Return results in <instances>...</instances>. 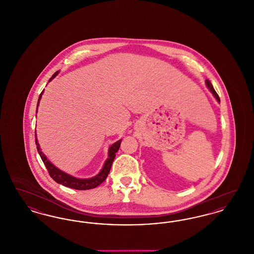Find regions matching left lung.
I'll return each instance as SVG.
<instances>
[{"label":"left lung","instance_id":"1","mask_svg":"<svg viewBox=\"0 0 254 254\" xmlns=\"http://www.w3.org/2000/svg\"><path fill=\"white\" fill-rule=\"evenodd\" d=\"M205 85H206V86L208 87V89L210 90V92L214 95V97L217 99L218 102H220V98H219V96H218L217 93H216V91L214 90V88H213V86H212V85H211V83L208 81V80H206L205 81Z\"/></svg>","mask_w":254,"mask_h":254}]
</instances>
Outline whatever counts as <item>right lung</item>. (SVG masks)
<instances>
[{"label": "right lung", "instance_id": "obj_1", "mask_svg": "<svg viewBox=\"0 0 254 254\" xmlns=\"http://www.w3.org/2000/svg\"><path fill=\"white\" fill-rule=\"evenodd\" d=\"M58 73H59V71L54 73L52 75V77L49 79V82H50L53 78H55ZM43 92L39 96L38 104H37V109H38L40 99L42 97ZM121 142L122 139L119 140V141H117L116 143H114L113 145H110L109 150V158L106 161V163H105L102 170L97 174L96 176H94L92 178H89V179H78V178H75V177H73L71 175H69V174L62 171L60 169H57L54 165H52L49 162V160H48L47 156H45V154L41 151L40 145H39L38 140H37L36 134H35V143H36L37 150H38V152H39V154L41 156V159L43 160L46 168L48 169L50 177L56 183H58V184H61V185L64 186V187H67V188H70V189L79 190H85L94 189V188H96L99 185H101L103 182L107 179L109 171H110V169H111V165L113 163V160H114V158L116 156V152L119 150Z\"/></svg>", "mask_w": 254, "mask_h": 254}]
</instances>
